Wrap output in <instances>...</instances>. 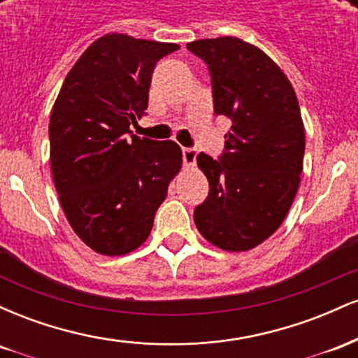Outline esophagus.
<instances>
[{
	"label": "esophagus",
	"instance_id": "obj_1",
	"mask_svg": "<svg viewBox=\"0 0 358 358\" xmlns=\"http://www.w3.org/2000/svg\"><path fill=\"white\" fill-rule=\"evenodd\" d=\"M182 156H183L185 166L195 165V159H196V150H195V148H183Z\"/></svg>",
	"mask_w": 358,
	"mask_h": 358
}]
</instances>
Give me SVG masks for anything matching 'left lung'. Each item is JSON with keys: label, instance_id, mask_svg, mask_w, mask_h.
Wrapping results in <instances>:
<instances>
[{"label": "left lung", "instance_id": "8db88e82", "mask_svg": "<svg viewBox=\"0 0 358 358\" xmlns=\"http://www.w3.org/2000/svg\"><path fill=\"white\" fill-rule=\"evenodd\" d=\"M187 48L207 64L215 114L232 122L219 159L196 156L210 190L193 220L217 248L249 250L278 231L296 196L305 156L296 94L264 52L236 36Z\"/></svg>", "mask_w": 358, "mask_h": 358}]
</instances>
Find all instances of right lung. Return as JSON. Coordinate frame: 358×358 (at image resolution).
<instances>
[{
	"label": "right lung",
	"instance_id": "obj_1",
	"mask_svg": "<svg viewBox=\"0 0 358 358\" xmlns=\"http://www.w3.org/2000/svg\"><path fill=\"white\" fill-rule=\"evenodd\" d=\"M176 43L101 36L80 55L53 104L48 136L65 217L90 249L124 256L143 244L182 168L173 141L134 136L156 62Z\"/></svg>",
	"mask_w": 358,
	"mask_h": 358
}]
</instances>
